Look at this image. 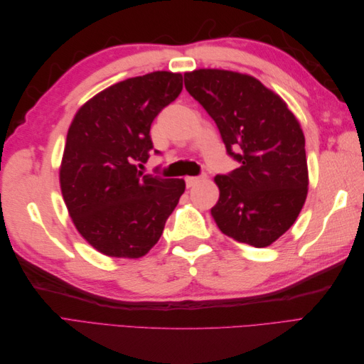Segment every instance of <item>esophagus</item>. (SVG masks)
I'll return each instance as SVG.
<instances>
[{
	"label": "esophagus",
	"instance_id": "1",
	"mask_svg": "<svg viewBox=\"0 0 364 364\" xmlns=\"http://www.w3.org/2000/svg\"><path fill=\"white\" fill-rule=\"evenodd\" d=\"M202 178H197V176H188V178H185V183L188 188H191V186H194L196 183H199Z\"/></svg>",
	"mask_w": 364,
	"mask_h": 364
}]
</instances>
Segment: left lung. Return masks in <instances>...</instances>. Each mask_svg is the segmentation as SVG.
<instances>
[{
    "label": "left lung",
    "mask_w": 364,
    "mask_h": 364,
    "mask_svg": "<svg viewBox=\"0 0 364 364\" xmlns=\"http://www.w3.org/2000/svg\"><path fill=\"white\" fill-rule=\"evenodd\" d=\"M240 167L217 174L211 214L223 234L266 247L299 215L308 193L305 138L287 105L255 77L225 70L183 75Z\"/></svg>",
    "instance_id": "8db88e82"
}]
</instances>
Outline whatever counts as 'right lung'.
Returning a JSON list of instances; mask_svg holds the SVG:
<instances>
[{
    "mask_svg": "<svg viewBox=\"0 0 364 364\" xmlns=\"http://www.w3.org/2000/svg\"><path fill=\"white\" fill-rule=\"evenodd\" d=\"M181 91V74L132 77L92 97L70 126L60 165L63 200L80 235L107 257L146 255L185 191L183 179L136 167L153 149V119Z\"/></svg>",
    "mask_w": 364,
    "mask_h": 364,
    "instance_id": "right-lung-1",
    "label": "right lung"
}]
</instances>
